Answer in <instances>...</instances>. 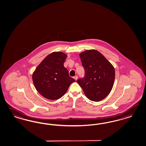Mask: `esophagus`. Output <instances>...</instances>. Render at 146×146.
Here are the masks:
<instances>
[{
    "label": "esophagus",
    "mask_w": 146,
    "mask_h": 146,
    "mask_svg": "<svg viewBox=\"0 0 146 146\" xmlns=\"http://www.w3.org/2000/svg\"><path fill=\"white\" fill-rule=\"evenodd\" d=\"M73 78H74V79L76 80L78 79V76H74L73 77Z\"/></svg>",
    "instance_id": "1"
}]
</instances>
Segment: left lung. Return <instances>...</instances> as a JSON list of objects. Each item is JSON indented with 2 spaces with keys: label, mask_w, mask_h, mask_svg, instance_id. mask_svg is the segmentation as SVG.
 I'll list each match as a JSON object with an SVG mask.
<instances>
[{
  "label": "left lung",
  "mask_w": 146,
  "mask_h": 146,
  "mask_svg": "<svg viewBox=\"0 0 146 146\" xmlns=\"http://www.w3.org/2000/svg\"><path fill=\"white\" fill-rule=\"evenodd\" d=\"M85 76L77 82L90 100L100 101L108 96L114 85L115 72L106 58L96 50L80 53Z\"/></svg>",
  "instance_id": "left-lung-1"
}]
</instances>
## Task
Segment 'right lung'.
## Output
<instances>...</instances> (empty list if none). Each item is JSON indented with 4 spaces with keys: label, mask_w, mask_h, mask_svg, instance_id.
<instances>
[{
    "label": "right lung",
    "mask_w": 146,
    "mask_h": 146,
    "mask_svg": "<svg viewBox=\"0 0 146 146\" xmlns=\"http://www.w3.org/2000/svg\"><path fill=\"white\" fill-rule=\"evenodd\" d=\"M67 57L61 52H54L47 55L37 66L32 74L36 91L49 100L60 99L76 80L69 76L64 66Z\"/></svg>",
    "instance_id": "1"
}]
</instances>
